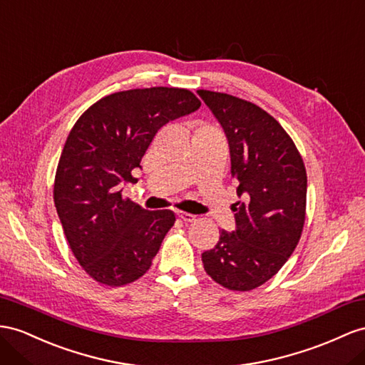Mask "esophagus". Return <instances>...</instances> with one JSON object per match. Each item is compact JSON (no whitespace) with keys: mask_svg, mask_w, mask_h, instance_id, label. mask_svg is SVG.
<instances>
[{"mask_svg":"<svg viewBox=\"0 0 365 365\" xmlns=\"http://www.w3.org/2000/svg\"><path fill=\"white\" fill-rule=\"evenodd\" d=\"M177 216H179V219L185 223H191V222L195 220V216H192V214H188V212H183V211H180L179 214H177Z\"/></svg>","mask_w":365,"mask_h":365,"instance_id":"1","label":"esophagus"}]
</instances>
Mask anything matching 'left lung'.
Returning a JSON list of instances; mask_svg holds the SVG:
<instances>
[{"instance_id": "left-lung-1", "label": "left lung", "mask_w": 365, "mask_h": 365, "mask_svg": "<svg viewBox=\"0 0 365 365\" xmlns=\"http://www.w3.org/2000/svg\"><path fill=\"white\" fill-rule=\"evenodd\" d=\"M225 130L231 175L239 186L232 205L237 230L222 231L202 255L207 274L232 292H250L272 279L302 236L307 171L293 138L267 110L244 98L197 91Z\"/></svg>"}]
</instances>
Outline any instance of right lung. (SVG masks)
Here are the masks:
<instances>
[{
    "label": "right lung",
    "mask_w": 365,
    "mask_h": 365,
    "mask_svg": "<svg viewBox=\"0 0 365 365\" xmlns=\"http://www.w3.org/2000/svg\"><path fill=\"white\" fill-rule=\"evenodd\" d=\"M200 105L182 88L121 91L93 103L71 129L53 202L73 256L98 284L126 285L151 267L175 216L123 199L121 185L137 182L133 171L157 130Z\"/></svg>",
    "instance_id": "1"
}]
</instances>
